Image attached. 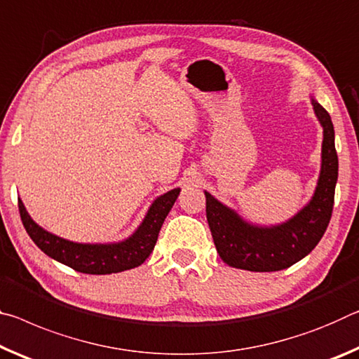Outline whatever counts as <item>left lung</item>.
<instances>
[{
    "instance_id": "obj_1",
    "label": "left lung",
    "mask_w": 359,
    "mask_h": 359,
    "mask_svg": "<svg viewBox=\"0 0 359 359\" xmlns=\"http://www.w3.org/2000/svg\"><path fill=\"white\" fill-rule=\"evenodd\" d=\"M310 100L323 127L321 170L312 198L294 216L273 226L252 224L205 191L207 219L216 251L231 267L250 272L287 269L307 256L326 232L332 215L339 158L331 116L313 97Z\"/></svg>"
}]
</instances>
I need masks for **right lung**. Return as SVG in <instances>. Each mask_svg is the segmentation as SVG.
Returning <instances> with one entry per match:
<instances>
[{
  "mask_svg": "<svg viewBox=\"0 0 359 359\" xmlns=\"http://www.w3.org/2000/svg\"><path fill=\"white\" fill-rule=\"evenodd\" d=\"M180 187L158 196L151 203L141 224L127 238L113 243H78L47 232L32 219L25 205L19 198V211L23 226L38 248L76 272L108 275L135 269L148 259L154 250L158 232L180 196Z\"/></svg>",
  "mask_w": 359,
  "mask_h": 359,
  "instance_id": "right-lung-1",
  "label": "right lung"
}]
</instances>
